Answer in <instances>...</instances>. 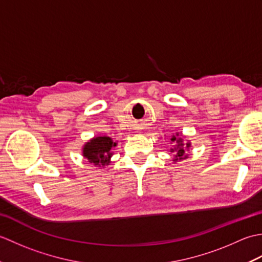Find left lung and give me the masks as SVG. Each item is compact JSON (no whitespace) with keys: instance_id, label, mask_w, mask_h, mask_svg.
Wrapping results in <instances>:
<instances>
[{"instance_id":"8db88e82","label":"left lung","mask_w":262,"mask_h":262,"mask_svg":"<svg viewBox=\"0 0 262 262\" xmlns=\"http://www.w3.org/2000/svg\"><path fill=\"white\" fill-rule=\"evenodd\" d=\"M171 142H173L176 144V145L170 149L172 153H174V159H173L174 162H178V161L183 160V159H187L188 155L186 154V149L190 147V143L188 142L185 145L183 140L181 138V136L179 137V134H178V133L176 134V136L173 135L171 137Z\"/></svg>"}]
</instances>
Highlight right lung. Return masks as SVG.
<instances>
[{"label":"right lung","instance_id":"add662e5","mask_svg":"<svg viewBox=\"0 0 262 262\" xmlns=\"http://www.w3.org/2000/svg\"><path fill=\"white\" fill-rule=\"evenodd\" d=\"M117 143L108 136H98L85 143L83 146V157L89 162L98 166H104L110 162L113 157V149Z\"/></svg>","mask_w":262,"mask_h":262}]
</instances>
